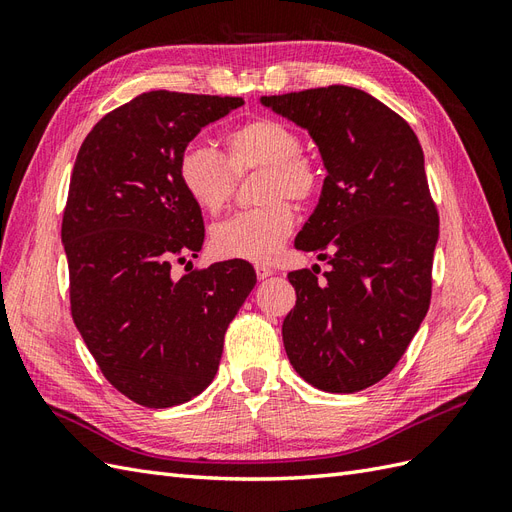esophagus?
Returning <instances> with one entry per match:
<instances>
[{"instance_id":"34e87169","label":"esophagus","mask_w":512,"mask_h":512,"mask_svg":"<svg viewBox=\"0 0 512 512\" xmlns=\"http://www.w3.org/2000/svg\"><path fill=\"white\" fill-rule=\"evenodd\" d=\"M254 269H256L258 280H267V277H271V275H273V269H271V267H267V265H256Z\"/></svg>"}]
</instances>
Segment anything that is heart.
Returning a JSON list of instances; mask_svg holds the SVG:
<instances>
[{
  "label": "heart",
  "instance_id": "obj_1",
  "mask_svg": "<svg viewBox=\"0 0 512 512\" xmlns=\"http://www.w3.org/2000/svg\"><path fill=\"white\" fill-rule=\"evenodd\" d=\"M224 147L226 156L198 141L185 145L177 160L179 183L200 211L215 215L235 192V175L265 170L260 200L267 205L215 224L211 247L222 258L269 262L294 228V211L282 198H314L320 170L301 153L297 130L280 119L245 121L224 136Z\"/></svg>",
  "mask_w": 512,
  "mask_h": 512
}]
</instances>
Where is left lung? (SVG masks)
Listing matches in <instances>:
<instances>
[{"label":"left lung","instance_id":"left-lung-1","mask_svg":"<svg viewBox=\"0 0 512 512\" xmlns=\"http://www.w3.org/2000/svg\"><path fill=\"white\" fill-rule=\"evenodd\" d=\"M316 143L327 177L297 250L327 260V280L292 271L297 305L284 318L290 365L320 391L356 393L380 382L429 309L438 243L421 143L374 96L346 85L262 96Z\"/></svg>","mask_w":512,"mask_h":512}]
</instances>
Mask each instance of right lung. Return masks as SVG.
<instances>
[{"label": "right lung", "mask_w": 512, "mask_h": 512, "mask_svg": "<svg viewBox=\"0 0 512 512\" xmlns=\"http://www.w3.org/2000/svg\"><path fill=\"white\" fill-rule=\"evenodd\" d=\"M241 104L149 91L104 115L74 162L61 224L72 318L104 378L145 408L207 389L228 324L256 284L245 260L170 275L205 239L177 177L179 153Z\"/></svg>", "instance_id": "1"}]
</instances>
